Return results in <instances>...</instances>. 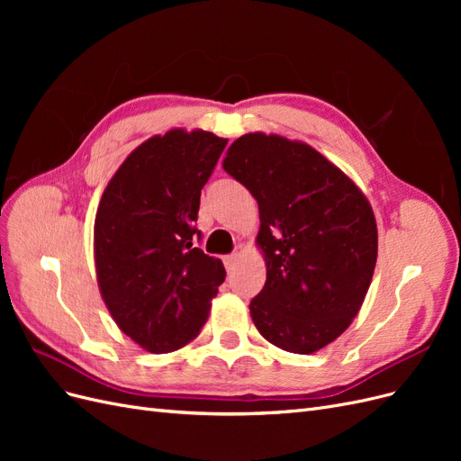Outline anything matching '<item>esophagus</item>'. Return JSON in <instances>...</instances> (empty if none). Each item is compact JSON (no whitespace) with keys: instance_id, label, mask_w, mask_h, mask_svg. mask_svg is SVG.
<instances>
[{"instance_id":"esophagus-1","label":"esophagus","mask_w":461,"mask_h":461,"mask_svg":"<svg viewBox=\"0 0 461 461\" xmlns=\"http://www.w3.org/2000/svg\"><path fill=\"white\" fill-rule=\"evenodd\" d=\"M236 263H239V254H230V256L225 258V267H227L229 273L236 267Z\"/></svg>"}]
</instances>
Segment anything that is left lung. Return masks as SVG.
I'll return each mask as SVG.
<instances>
[{
	"mask_svg": "<svg viewBox=\"0 0 461 461\" xmlns=\"http://www.w3.org/2000/svg\"><path fill=\"white\" fill-rule=\"evenodd\" d=\"M222 169L259 205L267 278L249 302L254 325L281 350H321L352 325L371 285L379 236L369 200L315 148L278 134L236 138Z\"/></svg>",
	"mask_w": 461,
	"mask_h": 461,
	"instance_id": "1",
	"label": "left lung"
}]
</instances>
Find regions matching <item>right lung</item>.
Masks as SVG:
<instances>
[{"instance_id": "right-lung-1", "label": "right lung", "mask_w": 461, "mask_h": 461, "mask_svg": "<svg viewBox=\"0 0 461 461\" xmlns=\"http://www.w3.org/2000/svg\"><path fill=\"white\" fill-rule=\"evenodd\" d=\"M227 138L202 129L151 136L107 183L94 221L100 294L117 327L151 354L198 337L225 281L222 261L194 248L202 188Z\"/></svg>"}]
</instances>
